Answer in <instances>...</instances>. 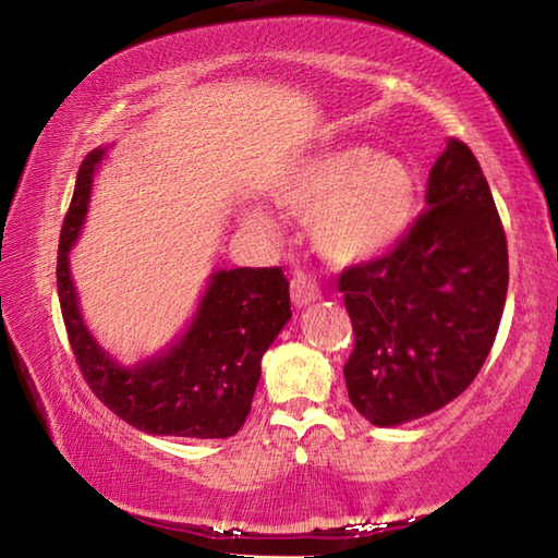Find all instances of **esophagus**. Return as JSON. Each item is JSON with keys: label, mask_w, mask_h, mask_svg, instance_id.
I'll list each match as a JSON object with an SVG mask.
<instances>
[{"label": "esophagus", "mask_w": 558, "mask_h": 558, "mask_svg": "<svg viewBox=\"0 0 558 558\" xmlns=\"http://www.w3.org/2000/svg\"><path fill=\"white\" fill-rule=\"evenodd\" d=\"M290 298L298 307H305V305H310L312 300L319 298V286L307 276V272L298 270L290 280Z\"/></svg>", "instance_id": "1"}]
</instances>
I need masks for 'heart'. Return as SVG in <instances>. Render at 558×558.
Masks as SVG:
<instances>
[{
	"mask_svg": "<svg viewBox=\"0 0 558 558\" xmlns=\"http://www.w3.org/2000/svg\"><path fill=\"white\" fill-rule=\"evenodd\" d=\"M276 197L292 215L310 220V234L324 258L339 266L380 256L408 229L417 182L410 166L366 146H339L314 154L280 182ZM248 221L272 234V219L260 209Z\"/></svg>",
	"mask_w": 558,
	"mask_h": 558,
	"instance_id": "b5f03b06",
	"label": "heart"
}]
</instances>
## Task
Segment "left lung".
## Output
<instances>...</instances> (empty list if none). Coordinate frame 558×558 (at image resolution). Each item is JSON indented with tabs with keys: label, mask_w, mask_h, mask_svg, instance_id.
Returning a JSON list of instances; mask_svg holds the SVG:
<instances>
[{
	"label": "left lung",
	"mask_w": 558,
	"mask_h": 558,
	"mask_svg": "<svg viewBox=\"0 0 558 558\" xmlns=\"http://www.w3.org/2000/svg\"><path fill=\"white\" fill-rule=\"evenodd\" d=\"M508 239L473 150L449 138L427 209L383 256L341 270L349 400L378 427L420 420L478 376L508 295Z\"/></svg>",
	"instance_id": "obj_1"
}]
</instances>
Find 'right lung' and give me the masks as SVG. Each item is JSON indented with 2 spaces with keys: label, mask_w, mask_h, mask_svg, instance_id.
Masks as SVG:
<instances>
[{
  "label": "right lung",
  "mask_w": 558,
  "mask_h": 558,
  "mask_svg": "<svg viewBox=\"0 0 558 558\" xmlns=\"http://www.w3.org/2000/svg\"><path fill=\"white\" fill-rule=\"evenodd\" d=\"M105 148L83 160L58 244V298L80 373L107 408L146 434L227 439L244 427L260 359L290 319L288 278L276 268L217 270L195 319L173 347L134 368L99 349L80 317L68 268Z\"/></svg>",
  "instance_id": "1"
}]
</instances>
